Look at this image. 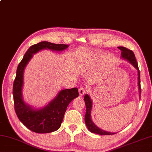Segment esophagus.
Segmentation results:
<instances>
[{"label": "esophagus", "mask_w": 152, "mask_h": 152, "mask_svg": "<svg viewBox=\"0 0 152 152\" xmlns=\"http://www.w3.org/2000/svg\"><path fill=\"white\" fill-rule=\"evenodd\" d=\"M86 91V86H81V87L79 88V93H80V95H83L85 93Z\"/></svg>", "instance_id": "34e87169"}]
</instances>
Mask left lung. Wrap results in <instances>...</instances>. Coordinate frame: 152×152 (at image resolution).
Returning <instances> with one entry per match:
<instances>
[{
    "label": "left lung",
    "instance_id": "obj_1",
    "mask_svg": "<svg viewBox=\"0 0 152 152\" xmlns=\"http://www.w3.org/2000/svg\"><path fill=\"white\" fill-rule=\"evenodd\" d=\"M120 50H122L121 55L122 57L124 59H126L129 61L132 66H133L135 68L138 70V85H139V96L141 97V80H140V72H139L138 64H137V60L134 56V54L132 50H130L127 49L126 47H118ZM85 102L86 105V114L85 117V121L86 126H87L88 129L91 132L93 133L99 134L101 135H110V134H115V132H110L103 131V130L101 129L96 126V125L93 123L92 120L91 118V107H92V102L89 96L88 95H85Z\"/></svg>",
    "mask_w": 152,
    "mask_h": 152
}]
</instances>
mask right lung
Wrapping results in <instances>:
<instances>
[{
    "label": "right lung",
    "mask_w": 152,
    "mask_h": 152,
    "mask_svg": "<svg viewBox=\"0 0 152 152\" xmlns=\"http://www.w3.org/2000/svg\"><path fill=\"white\" fill-rule=\"evenodd\" d=\"M67 45L54 44L47 41L33 45L29 48L18 66L13 86L14 108L20 121L28 129L37 133H48L59 129L63 121L67 105L79 95L77 88L65 89L60 91L57 97L47 106L40 110H35L26 105L21 97L24 68L30 61L32 54L40 50L49 49L53 50H63Z\"/></svg>",
    "instance_id": "1"
}]
</instances>
